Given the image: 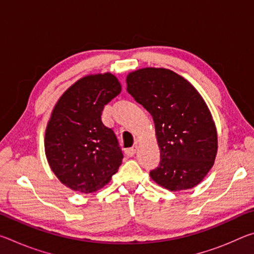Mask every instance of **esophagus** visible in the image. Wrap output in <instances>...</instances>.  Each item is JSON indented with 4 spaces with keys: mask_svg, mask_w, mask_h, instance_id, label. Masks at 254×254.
I'll list each match as a JSON object with an SVG mask.
<instances>
[{
    "mask_svg": "<svg viewBox=\"0 0 254 254\" xmlns=\"http://www.w3.org/2000/svg\"><path fill=\"white\" fill-rule=\"evenodd\" d=\"M136 150H137V147H136V145H135V147H132V148H128V149H127V150H126L127 156V157H133V156H134V154H135Z\"/></svg>",
    "mask_w": 254,
    "mask_h": 254,
    "instance_id": "34e87169",
    "label": "esophagus"
}]
</instances>
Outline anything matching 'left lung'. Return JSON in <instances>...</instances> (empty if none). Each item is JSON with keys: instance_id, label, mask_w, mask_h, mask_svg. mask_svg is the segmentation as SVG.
<instances>
[{"instance_id": "obj_1", "label": "left lung", "mask_w": 254, "mask_h": 254, "mask_svg": "<svg viewBox=\"0 0 254 254\" xmlns=\"http://www.w3.org/2000/svg\"><path fill=\"white\" fill-rule=\"evenodd\" d=\"M127 84L156 127L160 163L150 177L170 191L197 186L217 154L216 127L204 98L187 79L166 68L128 72Z\"/></svg>"}]
</instances>
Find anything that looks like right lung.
I'll list each match as a JSON object with an SVG mask.
<instances>
[{"label": "right lung", "instance_id": "right-lung-1", "mask_svg": "<svg viewBox=\"0 0 254 254\" xmlns=\"http://www.w3.org/2000/svg\"><path fill=\"white\" fill-rule=\"evenodd\" d=\"M122 91L111 72L81 77L56 103L47 124L45 152L53 173L71 190L88 194L118 173L123 153L102 111Z\"/></svg>", "mask_w": 254, "mask_h": 254}]
</instances>
